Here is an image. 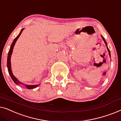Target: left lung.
Instances as JSON below:
<instances>
[{
	"label": "left lung",
	"instance_id": "left-lung-1",
	"mask_svg": "<svg viewBox=\"0 0 121 121\" xmlns=\"http://www.w3.org/2000/svg\"><path fill=\"white\" fill-rule=\"evenodd\" d=\"M101 37H102V38H103V39L104 40V41L105 44H106V47H107V49H108V53H109V55H110V56L111 57V54H110V50H109V49L108 48V45H107V43H106V40H105L104 38V37H103V36H102V35H101Z\"/></svg>",
	"mask_w": 121,
	"mask_h": 121
}]
</instances>
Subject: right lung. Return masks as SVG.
<instances>
[{"instance_id":"obj_1","label":"right lung","mask_w":121,"mask_h":121,"mask_svg":"<svg viewBox=\"0 0 121 121\" xmlns=\"http://www.w3.org/2000/svg\"><path fill=\"white\" fill-rule=\"evenodd\" d=\"M23 30H24V28L22 29L21 32H20V33H19V35H18L17 36L16 38H15V39L13 40V43L11 44V47H10V50H9V52H8V59H7V67H8V72H9V73L10 77H11V79L13 80V81L14 82L15 84H23L27 88V89H34V88H35L37 87V86H38L40 85V84H37V85H27V84H23V83L21 82L18 81V79H17V78L13 75V72H12V70H11V62H10V60H11V55H12V52H13V47H14V45H15V43H16L17 40V39L19 38V37L20 36V35H21V34Z\"/></svg>"}]
</instances>
